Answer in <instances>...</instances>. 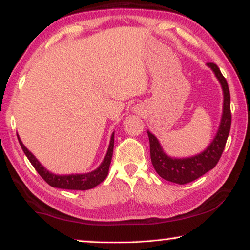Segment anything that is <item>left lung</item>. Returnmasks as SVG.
<instances>
[{"label": "left lung", "mask_w": 250, "mask_h": 250, "mask_svg": "<svg viewBox=\"0 0 250 250\" xmlns=\"http://www.w3.org/2000/svg\"><path fill=\"white\" fill-rule=\"evenodd\" d=\"M210 66L216 77L219 80L224 91V113L221 118L220 126L215 139L211 145L198 156L186 158V159H173L168 157L158 142L157 138L148 131L150 142V157L153 168L158 175L164 179L175 182V184L185 185L205 175L209 170L216 167L221 154L225 149L227 138L229 136L231 125V111H230V92H229L228 83L223 73L220 72L217 64L212 62L207 63Z\"/></svg>", "instance_id": "obj_1"}]
</instances>
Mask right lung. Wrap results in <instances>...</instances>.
<instances>
[{
  "label": "right lung",
  "instance_id": "1",
  "mask_svg": "<svg viewBox=\"0 0 250 250\" xmlns=\"http://www.w3.org/2000/svg\"><path fill=\"white\" fill-rule=\"evenodd\" d=\"M114 133H112V137H111L110 146L108 149V152H106V156L100 165V167L94 170V171H91L89 173H83V175H68V176H59L54 175V173H51L47 171V170L43 167V166L40 164L37 160L32 153H31L29 150H27L24 145L22 144L21 139H20L18 136V139L20 145H21V148L23 151H24L25 156L27 159L30 160L31 164L37 170L40 176L43 178V180L47 182L51 187L55 188H61V189H70V190H88L92 189L101 184L104 181L106 176H108L109 172V167L111 164V159H112V153H113V144H114Z\"/></svg>",
  "mask_w": 250,
  "mask_h": 250
}]
</instances>
